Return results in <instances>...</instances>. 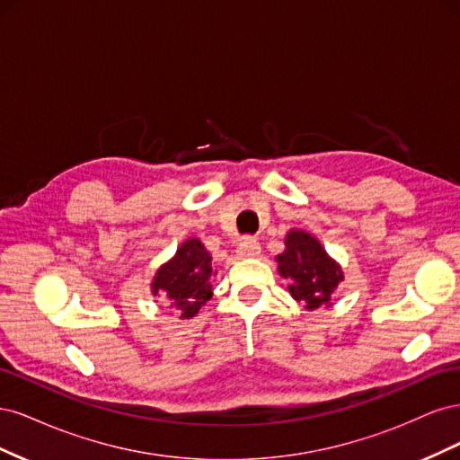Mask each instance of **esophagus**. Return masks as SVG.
<instances>
[{
	"instance_id": "1",
	"label": "esophagus",
	"mask_w": 460,
	"mask_h": 460,
	"mask_svg": "<svg viewBox=\"0 0 460 460\" xmlns=\"http://www.w3.org/2000/svg\"><path fill=\"white\" fill-rule=\"evenodd\" d=\"M235 253H238L242 259H253L261 253V245L255 238H245L238 249H235Z\"/></svg>"
}]
</instances>
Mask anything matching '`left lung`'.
Wrapping results in <instances>:
<instances>
[{"label": "left lung", "instance_id": "obj_1", "mask_svg": "<svg viewBox=\"0 0 460 460\" xmlns=\"http://www.w3.org/2000/svg\"><path fill=\"white\" fill-rule=\"evenodd\" d=\"M286 252L276 257L278 272L289 280V294L309 311L332 305V296L343 280L340 264L309 232L289 230Z\"/></svg>", "mask_w": 460, "mask_h": 460}]
</instances>
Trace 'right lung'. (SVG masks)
Returning a JSON list of instances; mask_svg holds the SVG:
<instances>
[{"instance_id":"1","label":"right lung","mask_w":460,"mask_h":460,"mask_svg":"<svg viewBox=\"0 0 460 460\" xmlns=\"http://www.w3.org/2000/svg\"><path fill=\"white\" fill-rule=\"evenodd\" d=\"M211 255L198 238H190L176 249L151 282L153 296H164L180 318H191L213 297Z\"/></svg>"}]
</instances>
